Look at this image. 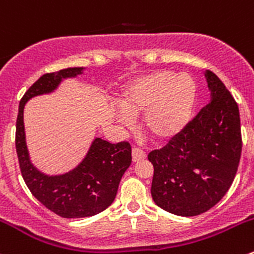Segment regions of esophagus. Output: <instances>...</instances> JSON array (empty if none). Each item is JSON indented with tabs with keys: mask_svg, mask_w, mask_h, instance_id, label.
I'll list each match as a JSON object with an SVG mask.
<instances>
[{
	"mask_svg": "<svg viewBox=\"0 0 254 254\" xmlns=\"http://www.w3.org/2000/svg\"><path fill=\"white\" fill-rule=\"evenodd\" d=\"M145 157H147V154H145V152L143 149H140V148L138 147H134L132 148V160L133 162H140V160L145 159Z\"/></svg>",
	"mask_w": 254,
	"mask_h": 254,
	"instance_id": "34e87169",
	"label": "esophagus"
}]
</instances>
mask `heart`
Here are the masks:
<instances>
[{"label": "heart", "mask_w": 254, "mask_h": 254, "mask_svg": "<svg viewBox=\"0 0 254 254\" xmlns=\"http://www.w3.org/2000/svg\"><path fill=\"white\" fill-rule=\"evenodd\" d=\"M196 101V84L189 74L168 70L150 72L129 86L120 97L128 117L143 115L142 127L155 142H168L179 135L190 122ZM126 116H121L128 124Z\"/></svg>", "instance_id": "heart-1"}]
</instances>
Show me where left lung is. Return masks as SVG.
<instances>
[{
  "instance_id": "1",
  "label": "left lung",
  "mask_w": 254,
  "mask_h": 254,
  "mask_svg": "<svg viewBox=\"0 0 254 254\" xmlns=\"http://www.w3.org/2000/svg\"><path fill=\"white\" fill-rule=\"evenodd\" d=\"M205 76L211 102L165 147L148 154L154 168L153 200L179 216L206 212L225 196L242 152L237 102L212 71Z\"/></svg>"
}]
</instances>
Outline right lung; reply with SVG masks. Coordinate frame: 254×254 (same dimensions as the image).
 Instances as JSON below:
<instances>
[{"instance_id":"1","label":"right lung","mask_w":254,"mask_h":254,"mask_svg":"<svg viewBox=\"0 0 254 254\" xmlns=\"http://www.w3.org/2000/svg\"><path fill=\"white\" fill-rule=\"evenodd\" d=\"M82 67L47 72L26 91L19 102L16 122V150L19 169L29 191L48 210L65 218L94 216L114 202L122 175L130 165V144L96 138L85 159L64 175L48 177L31 164L26 147L23 109L33 96L52 92L62 79L81 74Z\"/></svg>"}]
</instances>
